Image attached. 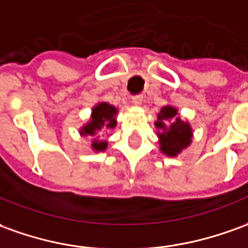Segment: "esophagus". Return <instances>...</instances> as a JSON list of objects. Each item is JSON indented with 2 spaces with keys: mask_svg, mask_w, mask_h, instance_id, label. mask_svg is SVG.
Masks as SVG:
<instances>
[{
  "mask_svg": "<svg viewBox=\"0 0 248 248\" xmlns=\"http://www.w3.org/2000/svg\"><path fill=\"white\" fill-rule=\"evenodd\" d=\"M141 101H143V95L141 94L134 95V97H132V102H134L135 105H140Z\"/></svg>",
  "mask_w": 248,
  "mask_h": 248,
  "instance_id": "obj_1",
  "label": "esophagus"
}]
</instances>
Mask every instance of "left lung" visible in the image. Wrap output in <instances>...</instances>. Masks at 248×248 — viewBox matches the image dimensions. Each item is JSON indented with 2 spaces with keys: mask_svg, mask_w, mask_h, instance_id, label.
<instances>
[{
  "mask_svg": "<svg viewBox=\"0 0 248 248\" xmlns=\"http://www.w3.org/2000/svg\"><path fill=\"white\" fill-rule=\"evenodd\" d=\"M155 127L159 129L160 151L167 156H177L192 143V127L187 121L181 120L177 108L170 105L162 108L158 113V120L155 121Z\"/></svg>",
  "mask_w": 248,
  "mask_h": 248,
  "instance_id": "left-lung-1",
  "label": "left lung"
}]
</instances>
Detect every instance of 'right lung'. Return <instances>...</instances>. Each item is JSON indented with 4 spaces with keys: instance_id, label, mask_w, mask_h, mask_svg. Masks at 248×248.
Returning a JSON list of instances; mask_svg holds the SVG:
<instances>
[{
    "instance_id": "1",
    "label": "right lung",
    "mask_w": 248,
    "mask_h": 248,
    "mask_svg": "<svg viewBox=\"0 0 248 248\" xmlns=\"http://www.w3.org/2000/svg\"><path fill=\"white\" fill-rule=\"evenodd\" d=\"M116 114H117V108L113 105L108 104V102H100L97 104L93 110H92V117L89 120L88 124H85L81 128L79 134L82 136H94V135L102 134L108 129H112L116 127L117 121H116ZM108 147V143L105 140H97L94 139L92 143V148L100 153L105 151Z\"/></svg>"
}]
</instances>
